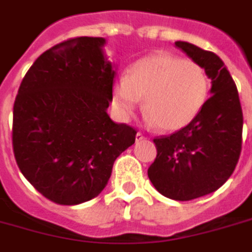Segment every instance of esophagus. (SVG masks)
Instances as JSON below:
<instances>
[{"label": "esophagus", "mask_w": 252, "mask_h": 252, "mask_svg": "<svg viewBox=\"0 0 252 252\" xmlns=\"http://www.w3.org/2000/svg\"><path fill=\"white\" fill-rule=\"evenodd\" d=\"M144 139H145V136H144L141 132H137V134H136V141H141V140H144Z\"/></svg>", "instance_id": "1"}]
</instances>
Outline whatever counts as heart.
<instances>
[{"label":"heart","mask_w":252,"mask_h":252,"mask_svg":"<svg viewBox=\"0 0 252 252\" xmlns=\"http://www.w3.org/2000/svg\"><path fill=\"white\" fill-rule=\"evenodd\" d=\"M208 88L205 71L196 62L156 52L134 62L127 76L116 81L112 104L122 120H128L144 96L148 124L177 131L199 115Z\"/></svg>","instance_id":"obj_1"}]
</instances>
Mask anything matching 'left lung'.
<instances>
[{
  "mask_svg": "<svg viewBox=\"0 0 252 252\" xmlns=\"http://www.w3.org/2000/svg\"><path fill=\"white\" fill-rule=\"evenodd\" d=\"M175 44L205 70L212 96L188 126L154 139L157 158L148 176L163 196L188 201L214 192L231 177L241 154L244 116L224 62L191 43Z\"/></svg>",
  "mask_w": 252,
  "mask_h": 252,
  "instance_id": "1",
  "label": "left lung"
}]
</instances>
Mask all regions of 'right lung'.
Instances as JSON below:
<instances>
[{"instance_id":"right-lung-1","label":"right lung","mask_w":252,"mask_h":252,"mask_svg":"<svg viewBox=\"0 0 252 252\" xmlns=\"http://www.w3.org/2000/svg\"><path fill=\"white\" fill-rule=\"evenodd\" d=\"M104 44L99 36L56 44L32 64L15 98L16 163L35 190L60 205L98 196L116 158L135 143L136 130L107 113L116 70Z\"/></svg>"}]
</instances>
